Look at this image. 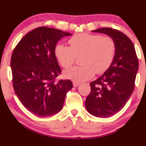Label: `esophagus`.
Wrapping results in <instances>:
<instances>
[{"label": "esophagus", "instance_id": "esophagus-1", "mask_svg": "<svg viewBox=\"0 0 146 146\" xmlns=\"http://www.w3.org/2000/svg\"><path fill=\"white\" fill-rule=\"evenodd\" d=\"M73 86H74V87H78L79 85H80V83H79V82H73Z\"/></svg>", "mask_w": 146, "mask_h": 146}]
</instances>
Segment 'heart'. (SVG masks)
<instances>
[{
  "mask_svg": "<svg viewBox=\"0 0 146 146\" xmlns=\"http://www.w3.org/2000/svg\"><path fill=\"white\" fill-rule=\"evenodd\" d=\"M70 46L58 44L55 48V55L61 66L69 68L77 56L80 57L82 66L65 72V77L76 82L89 80L95 73L102 74L108 70L114 58L116 45L110 36L80 33L68 40Z\"/></svg>",
  "mask_w": 146,
  "mask_h": 146,
  "instance_id": "obj_1",
  "label": "heart"
}]
</instances>
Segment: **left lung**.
<instances>
[{
    "mask_svg": "<svg viewBox=\"0 0 146 146\" xmlns=\"http://www.w3.org/2000/svg\"><path fill=\"white\" fill-rule=\"evenodd\" d=\"M92 32L106 34L116 45L113 62L101 77L90 82V93L85 100L90 114L106 118L119 112L133 93L138 61L133 42L121 32L109 27Z\"/></svg>",
    "mask_w": 146,
    "mask_h": 146,
    "instance_id": "8db88e82",
    "label": "left lung"
}]
</instances>
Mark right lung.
Segmentation results:
<instances>
[{
    "instance_id": "add662e5",
    "label": "right lung",
    "mask_w": 146,
    "mask_h": 146,
    "mask_svg": "<svg viewBox=\"0 0 146 146\" xmlns=\"http://www.w3.org/2000/svg\"><path fill=\"white\" fill-rule=\"evenodd\" d=\"M71 34L60 29L40 27L25 35L11 56L13 88L25 107L41 117L52 116L62 109L69 80L55 82L61 74L55 55L58 41Z\"/></svg>"
}]
</instances>
